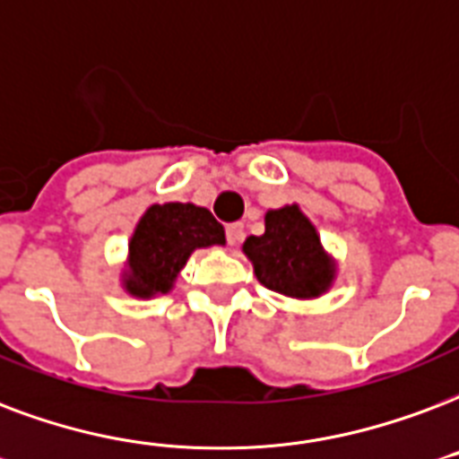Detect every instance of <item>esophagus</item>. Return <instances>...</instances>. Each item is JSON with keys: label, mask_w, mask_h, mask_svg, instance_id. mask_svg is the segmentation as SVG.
Segmentation results:
<instances>
[{"label": "esophagus", "mask_w": 459, "mask_h": 459, "mask_svg": "<svg viewBox=\"0 0 459 459\" xmlns=\"http://www.w3.org/2000/svg\"><path fill=\"white\" fill-rule=\"evenodd\" d=\"M243 238H245L243 223H229V226H226V240H229V245H240L243 243Z\"/></svg>", "instance_id": "1"}]
</instances>
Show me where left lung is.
Wrapping results in <instances>:
<instances>
[{
  "instance_id": "1",
  "label": "left lung",
  "mask_w": 459,
  "mask_h": 459,
  "mask_svg": "<svg viewBox=\"0 0 459 459\" xmlns=\"http://www.w3.org/2000/svg\"><path fill=\"white\" fill-rule=\"evenodd\" d=\"M243 250L253 260L257 279L272 291L313 299L332 284L334 267L299 206L267 212L264 233L247 238Z\"/></svg>"
}]
</instances>
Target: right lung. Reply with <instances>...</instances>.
I'll return each mask as SVG.
<instances>
[{"label": "right lung", "instance_id": "add662e5", "mask_svg": "<svg viewBox=\"0 0 459 459\" xmlns=\"http://www.w3.org/2000/svg\"><path fill=\"white\" fill-rule=\"evenodd\" d=\"M223 243V226L204 206L180 202L149 206L129 243L127 291L142 299L170 291L192 250Z\"/></svg>", "mask_w": 459, "mask_h": 459}]
</instances>
